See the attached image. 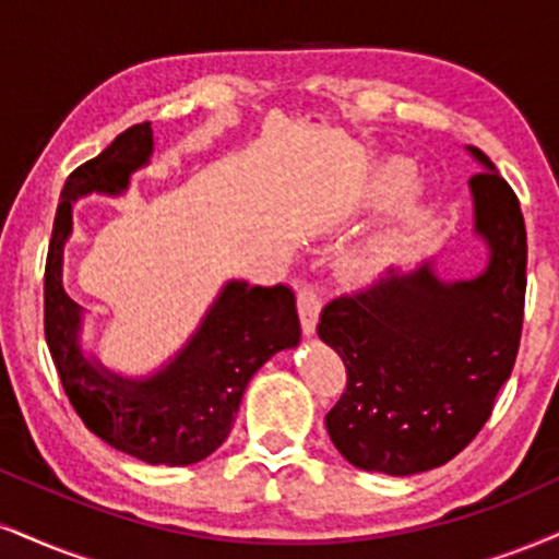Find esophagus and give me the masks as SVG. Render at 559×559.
Instances as JSON below:
<instances>
[{"instance_id":"1","label":"esophagus","mask_w":559,"mask_h":559,"mask_svg":"<svg viewBox=\"0 0 559 559\" xmlns=\"http://www.w3.org/2000/svg\"><path fill=\"white\" fill-rule=\"evenodd\" d=\"M320 288L312 284H305L299 288V297H297V307H299V320H301V331L307 335L314 333V325H318V314H320Z\"/></svg>"}]
</instances>
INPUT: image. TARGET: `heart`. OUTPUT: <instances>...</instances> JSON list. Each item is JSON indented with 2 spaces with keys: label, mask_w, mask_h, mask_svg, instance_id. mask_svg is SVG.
I'll return each mask as SVG.
<instances>
[{
  "label": "heart",
  "mask_w": 559,
  "mask_h": 559,
  "mask_svg": "<svg viewBox=\"0 0 559 559\" xmlns=\"http://www.w3.org/2000/svg\"><path fill=\"white\" fill-rule=\"evenodd\" d=\"M408 174H412V166L401 164V160L399 164L385 166V171H382L380 177V190H390V187L403 185V181L408 179ZM412 203H414V190L408 187V190L403 192L401 205L408 207ZM385 262H388V247L382 245L380 239H367V241H359V245H354L352 250L341 258V271H344L346 278L352 281H369L385 267Z\"/></svg>",
  "instance_id": "1"
}]
</instances>
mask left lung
<instances>
[{"label":"left lung","mask_w":559,"mask_h":559,"mask_svg":"<svg viewBox=\"0 0 559 559\" xmlns=\"http://www.w3.org/2000/svg\"><path fill=\"white\" fill-rule=\"evenodd\" d=\"M472 177L476 234L489 265L442 284L425 262L390 271L328 301L318 333L346 365V388L325 416L341 455L365 472L408 476L442 466L479 435L510 378L526 305V224L492 160Z\"/></svg>","instance_id":"1"}]
</instances>
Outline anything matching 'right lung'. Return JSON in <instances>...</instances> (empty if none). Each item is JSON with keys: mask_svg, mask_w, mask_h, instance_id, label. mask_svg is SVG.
<instances>
[{"mask_svg": "<svg viewBox=\"0 0 559 559\" xmlns=\"http://www.w3.org/2000/svg\"><path fill=\"white\" fill-rule=\"evenodd\" d=\"M151 153V122L134 124L64 181L46 254L44 333L67 399L93 435L153 466H190L226 440L247 382L275 352L297 346L301 328L292 286L231 281L190 344L153 378L124 380L87 361L78 344L80 307L62 286L72 200L127 190Z\"/></svg>", "mask_w": 559, "mask_h": 559, "instance_id": "add662e5", "label": "right lung"}]
</instances>
